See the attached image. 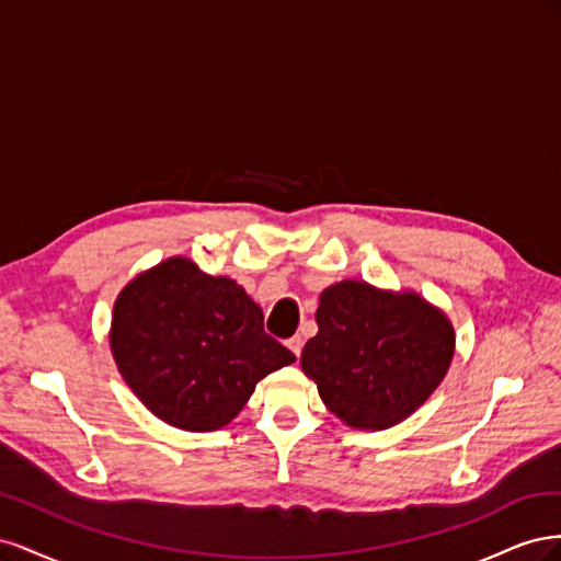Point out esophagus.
Returning a JSON list of instances; mask_svg holds the SVG:
<instances>
[{"label": "esophagus", "instance_id": "1", "mask_svg": "<svg viewBox=\"0 0 561 561\" xmlns=\"http://www.w3.org/2000/svg\"><path fill=\"white\" fill-rule=\"evenodd\" d=\"M285 346L287 348H290L295 355H297V358H299V355H301V346H304V342H301V336L299 334H295V336H290V339H287V342H285Z\"/></svg>", "mask_w": 561, "mask_h": 561}]
</instances>
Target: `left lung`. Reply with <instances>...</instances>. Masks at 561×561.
<instances>
[{
	"mask_svg": "<svg viewBox=\"0 0 561 561\" xmlns=\"http://www.w3.org/2000/svg\"><path fill=\"white\" fill-rule=\"evenodd\" d=\"M316 322L301 369L351 428L396 426L431 398L454 358L449 318L416 293L342 280L322 290Z\"/></svg>",
	"mask_w": 561,
	"mask_h": 561,
	"instance_id": "left-lung-1",
	"label": "left lung"
}]
</instances>
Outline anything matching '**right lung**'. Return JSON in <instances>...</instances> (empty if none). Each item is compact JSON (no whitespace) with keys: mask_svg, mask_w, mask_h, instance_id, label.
I'll use <instances>...</instances> for the list:
<instances>
[{"mask_svg":"<svg viewBox=\"0 0 561 561\" xmlns=\"http://www.w3.org/2000/svg\"><path fill=\"white\" fill-rule=\"evenodd\" d=\"M110 346L147 410L182 431L227 426L271 371L295 355L264 332L243 287L186 257L133 278L114 301Z\"/></svg>","mask_w":561,"mask_h":561,"instance_id":"add662e5","label":"right lung"}]
</instances>
